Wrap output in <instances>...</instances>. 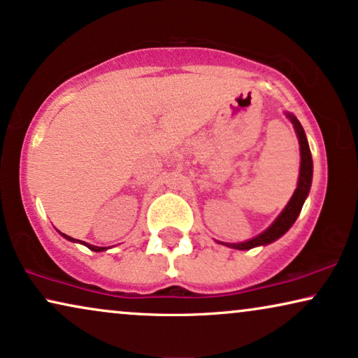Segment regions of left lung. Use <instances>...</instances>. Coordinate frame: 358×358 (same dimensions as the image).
<instances>
[{
  "instance_id": "1",
  "label": "left lung",
  "mask_w": 358,
  "mask_h": 358,
  "mask_svg": "<svg viewBox=\"0 0 358 358\" xmlns=\"http://www.w3.org/2000/svg\"><path fill=\"white\" fill-rule=\"evenodd\" d=\"M287 116L289 117V121L293 122L294 131H296V136L299 141V152H301V166H299L298 187L294 189L292 199H289L287 206H285L282 214L275 219L273 224H271L266 231H264L262 234L247 242H241V244H224V245L232 247V249H237V250H249L259 245L271 244L273 241L280 239V237H282L285 232L293 226L294 221H296V217L299 216V213H301L304 199L308 198L309 188H311V182H313V157H311V150H309L308 139H306V134H304L303 126L299 124V121L293 116V114L287 113Z\"/></svg>"
}]
</instances>
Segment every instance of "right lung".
Masks as SVG:
<instances>
[{
  "mask_svg": "<svg viewBox=\"0 0 358 358\" xmlns=\"http://www.w3.org/2000/svg\"><path fill=\"white\" fill-rule=\"evenodd\" d=\"M62 234V232H60ZM65 237L66 241H71V242H80V244H83V245H87L90 250H93V252H103V250H106V247H96V245H92V244H87V242H82V241H76V239H73V237H70V236H66V234H62Z\"/></svg>",
  "mask_w": 358,
  "mask_h": 358,
  "instance_id": "1",
  "label": "right lung"
}]
</instances>
